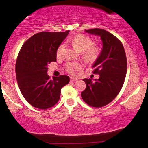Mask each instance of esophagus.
<instances>
[{
	"mask_svg": "<svg viewBox=\"0 0 148 148\" xmlns=\"http://www.w3.org/2000/svg\"><path fill=\"white\" fill-rule=\"evenodd\" d=\"M77 79L76 78H75V77H71V82H76V81H77Z\"/></svg>",
	"mask_w": 148,
	"mask_h": 148,
	"instance_id": "esophagus-1",
	"label": "esophagus"
}]
</instances>
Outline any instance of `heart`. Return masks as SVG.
Returning a JSON list of instances; mask_svg holds the SVG:
<instances>
[{
	"label": "heart",
	"mask_w": 148,
	"mask_h": 148,
	"mask_svg": "<svg viewBox=\"0 0 148 148\" xmlns=\"http://www.w3.org/2000/svg\"><path fill=\"white\" fill-rule=\"evenodd\" d=\"M69 42L79 51H84V56L87 59H96L101 51L100 47L97 45H93L92 39L84 34H76L73 38L69 40ZM64 46V44H62L59 46L57 51V56L58 57L61 56ZM82 67H83V64L81 62H67L65 64L64 69L66 72H68L69 74L74 75L76 74V72L82 69Z\"/></svg>",
	"instance_id": "b5f03b06"
}]
</instances>
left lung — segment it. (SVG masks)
<instances>
[{"mask_svg":"<svg viewBox=\"0 0 148 148\" xmlns=\"http://www.w3.org/2000/svg\"><path fill=\"white\" fill-rule=\"evenodd\" d=\"M86 32L101 36L103 47L92 66L93 74H99V78L93 82L84 79L86 88L81 96L89 106L101 108L113 101L123 86L127 69L126 53L121 42L107 31L93 29Z\"/></svg>","mask_w":148,"mask_h":148,"instance_id":"obj_1","label":"left lung"}]
</instances>
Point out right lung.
<instances>
[{"label": "right lung", "mask_w": 148, "mask_h": 148, "mask_svg": "<svg viewBox=\"0 0 148 148\" xmlns=\"http://www.w3.org/2000/svg\"><path fill=\"white\" fill-rule=\"evenodd\" d=\"M70 31L40 32L29 38L22 46L16 63V79L21 94L36 108L46 110L57 103L61 89L68 84L66 75L50 79L47 65L56 62L57 51Z\"/></svg>", "instance_id": "1"}]
</instances>
